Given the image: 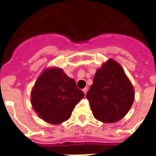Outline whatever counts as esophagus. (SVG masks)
Listing matches in <instances>:
<instances>
[{
	"mask_svg": "<svg viewBox=\"0 0 156 156\" xmlns=\"http://www.w3.org/2000/svg\"><path fill=\"white\" fill-rule=\"evenodd\" d=\"M87 91H88V88L87 87H85V88H84V89H83V92H84V94H86L87 93Z\"/></svg>",
	"mask_w": 156,
	"mask_h": 156,
	"instance_id": "34e87169",
	"label": "esophagus"
}]
</instances>
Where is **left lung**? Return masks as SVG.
Here are the masks:
<instances>
[{
	"label": "left lung",
	"instance_id": "obj_1",
	"mask_svg": "<svg viewBox=\"0 0 156 156\" xmlns=\"http://www.w3.org/2000/svg\"><path fill=\"white\" fill-rule=\"evenodd\" d=\"M86 98L97 120L113 123L128 113L135 91L121 65L110 58L97 69Z\"/></svg>",
	"mask_w": 156,
	"mask_h": 156
}]
</instances>
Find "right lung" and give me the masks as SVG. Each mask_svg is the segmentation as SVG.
I'll return each instance as SVG.
<instances>
[{
  "mask_svg": "<svg viewBox=\"0 0 156 156\" xmlns=\"http://www.w3.org/2000/svg\"><path fill=\"white\" fill-rule=\"evenodd\" d=\"M85 96L75 80L62 68H45L31 91V105L39 118L50 124L62 123L71 118L76 105Z\"/></svg>",
  "mask_w": 156,
  "mask_h": 156,
  "instance_id": "right-lung-1",
  "label": "right lung"
}]
</instances>
